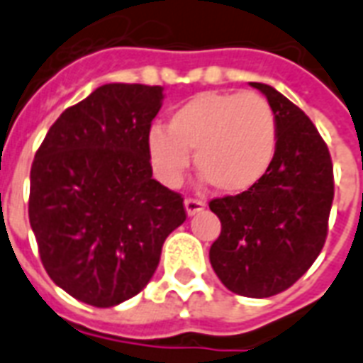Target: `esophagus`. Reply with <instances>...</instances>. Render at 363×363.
Masks as SVG:
<instances>
[{"mask_svg":"<svg viewBox=\"0 0 363 363\" xmlns=\"http://www.w3.org/2000/svg\"><path fill=\"white\" fill-rule=\"evenodd\" d=\"M184 208H186V213L189 216H196L198 211H202L206 208V203L202 200H196V198H186L184 200Z\"/></svg>","mask_w":363,"mask_h":363,"instance_id":"esophagus-1","label":"esophagus"}]
</instances>
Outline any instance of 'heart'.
Returning <instances> with one entry per match:
<instances>
[{
  "label": "heart",
  "instance_id": "heart-1",
  "mask_svg": "<svg viewBox=\"0 0 363 363\" xmlns=\"http://www.w3.org/2000/svg\"><path fill=\"white\" fill-rule=\"evenodd\" d=\"M147 155L161 182L177 186L190 165L223 194H240L262 181L277 154V117L254 92H202L182 104L167 130L147 133Z\"/></svg>",
  "mask_w": 363,
  "mask_h": 363
}]
</instances>
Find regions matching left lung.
<instances>
[{"label":"left lung","instance_id":"left-lung-1","mask_svg":"<svg viewBox=\"0 0 363 363\" xmlns=\"http://www.w3.org/2000/svg\"><path fill=\"white\" fill-rule=\"evenodd\" d=\"M277 117V154L256 186L216 198L221 235L211 267L235 294L269 298L310 269L327 238L335 181L329 147L308 115L273 86L250 82Z\"/></svg>","mask_w":363,"mask_h":363}]
</instances>
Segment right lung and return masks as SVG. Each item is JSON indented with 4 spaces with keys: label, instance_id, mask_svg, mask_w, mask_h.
Instances as JSON below:
<instances>
[{
    "label": "right lung",
    "instance_id": "obj_1",
    "mask_svg": "<svg viewBox=\"0 0 363 363\" xmlns=\"http://www.w3.org/2000/svg\"><path fill=\"white\" fill-rule=\"evenodd\" d=\"M161 101V86H99L59 115L34 155L28 219L40 259L84 304L136 296L186 219L182 196L152 179L146 140Z\"/></svg>",
    "mask_w": 363,
    "mask_h": 363
}]
</instances>
